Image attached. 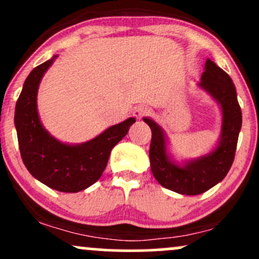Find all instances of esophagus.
<instances>
[{"label":"esophagus","mask_w":259,"mask_h":259,"mask_svg":"<svg viewBox=\"0 0 259 259\" xmlns=\"http://www.w3.org/2000/svg\"><path fill=\"white\" fill-rule=\"evenodd\" d=\"M149 113H150V110L148 108L144 107V105H140V107H138L134 110V116L137 119H143L144 116L149 115Z\"/></svg>","instance_id":"obj_1"}]
</instances>
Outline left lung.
<instances>
[{"label": "left lung", "mask_w": 259, "mask_h": 259, "mask_svg": "<svg viewBox=\"0 0 259 259\" xmlns=\"http://www.w3.org/2000/svg\"><path fill=\"white\" fill-rule=\"evenodd\" d=\"M198 87L219 103L222 111L219 144L208 154L182 165L176 164L167 154L162 127L151 119L144 118L151 129L149 157L152 175L165 189L181 195L203 194L225 179L235 160L242 126V111L235 84L230 75L211 59L206 61Z\"/></svg>", "instance_id": "left-lung-1"}]
</instances>
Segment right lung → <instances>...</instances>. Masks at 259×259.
I'll return each instance as SVG.
<instances>
[{"label": "right lung", "instance_id": "1", "mask_svg": "<svg viewBox=\"0 0 259 259\" xmlns=\"http://www.w3.org/2000/svg\"><path fill=\"white\" fill-rule=\"evenodd\" d=\"M56 58L54 56L38 65L24 80L16 103L15 126L21 157L31 175L57 191L78 192L100 179L111 149L127 134L135 118L113 125L97 138L78 145L54 139L39 120L37 93L40 79Z\"/></svg>", "mask_w": 259, "mask_h": 259}]
</instances>
